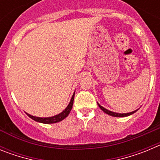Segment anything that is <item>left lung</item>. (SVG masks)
Listing matches in <instances>:
<instances>
[{"instance_id":"obj_1","label":"left lung","mask_w":160,"mask_h":160,"mask_svg":"<svg viewBox=\"0 0 160 160\" xmlns=\"http://www.w3.org/2000/svg\"><path fill=\"white\" fill-rule=\"evenodd\" d=\"M98 107H100V109H101L102 111H104V112L106 113V114H109V115H111V116H114V117H126V116H129V115H131V114H134L135 112H136V111H132V112L131 113H127V114H118V113H115V112H112V111H108V110H107V109H105L104 107H102V106H100L98 103Z\"/></svg>"}]
</instances>
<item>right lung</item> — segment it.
<instances>
[{
  "label": "right lung",
  "mask_w": 160,
  "mask_h": 160,
  "mask_svg": "<svg viewBox=\"0 0 160 160\" xmlns=\"http://www.w3.org/2000/svg\"><path fill=\"white\" fill-rule=\"evenodd\" d=\"M73 98H74V94H73V96H72L71 100H70V103H69V105L67 106V107L62 112L60 113L59 114H57V115H55V116L49 117V118H39V117L32 116V115L27 114V113H26V114H27V115L29 117V118H31L32 119L35 120V121H37V122H42V123H46V124L56 123V122H60V121L63 120L64 118H66V117L68 116V114H70V111H71V109H72V107H73Z\"/></svg>",
  "instance_id": "right-lung-1"
}]
</instances>
